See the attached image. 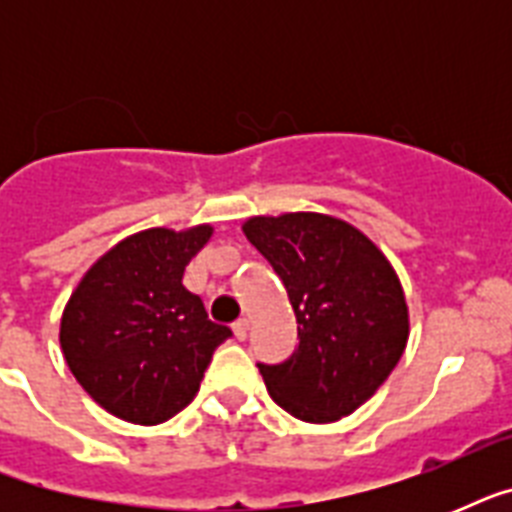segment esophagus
Returning <instances> with one entry per match:
<instances>
[{"label":"esophagus","mask_w":512,"mask_h":512,"mask_svg":"<svg viewBox=\"0 0 512 512\" xmlns=\"http://www.w3.org/2000/svg\"><path fill=\"white\" fill-rule=\"evenodd\" d=\"M247 332H249L247 319H239L236 324H233V335H236V340H247Z\"/></svg>","instance_id":"34e87169"}]
</instances>
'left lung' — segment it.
<instances>
[{"instance_id":"left-lung-1","label":"left lung","mask_w":512,"mask_h":512,"mask_svg":"<svg viewBox=\"0 0 512 512\" xmlns=\"http://www.w3.org/2000/svg\"><path fill=\"white\" fill-rule=\"evenodd\" d=\"M244 233L279 273L297 316L292 356L257 364L265 388L297 420H340L374 396L406 348L409 316L396 273L337 217H252Z\"/></svg>"}]
</instances>
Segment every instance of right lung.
I'll return each instance as SVG.
<instances>
[{"mask_svg": "<svg viewBox=\"0 0 512 512\" xmlns=\"http://www.w3.org/2000/svg\"><path fill=\"white\" fill-rule=\"evenodd\" d=\"M209 225L140 231L92 265L68 300L60 348L68 369L106 412L156 425L191 404L212 353L233 335L183 287Z\"/></svg>", "mask_w": 512, "mask_h": 512, "instance_id": "obj_1", "label": "right lung"}]
</instances>
